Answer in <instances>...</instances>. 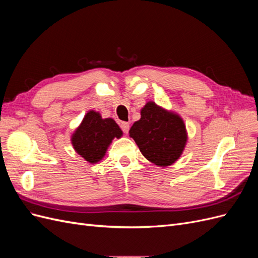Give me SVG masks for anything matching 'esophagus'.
I'll return each mask as SVG.
<instances>
[{
  "label": "esophagus",
  "mask_w": 258,
  "mask_h": 258,
  "mask_svg": "<svg viewBox=\"0 0 258 258\" xmlns=\"http://www.w3.org/2000/svg\"><path fill=\"white\" fill-rule=\"evenodd\" d=\"M120 128H121V130L123 131V134H128L129 128H130L129 122H127V121H121V122H120Z\"/></svg>",
  "instance_id": "34e87169"
}]
</instances>
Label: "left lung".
<instances>
[{
	"mask_svg": "<svg viewBox=\"0 0 258 258\" xmlns=\"http://www.w3.org/2000/svg\"><path fill=\"white\" fill-rule=\"evenodd\" d=\"M144 157L158 167L174 163L184 151L187 132L183 119L153 101L141 110V118L129 130Z\"/></svg>",
	"mask_w": 258,
	"mask_h": 258,
	"instance_id": "left-lung-1",
	"label": "left lung"
}]
</instances>
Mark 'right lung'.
I'll return each mask as SVG.
<instances>
[{
  "label": "right lung",
  "instance_id": "obj_1",
  "mask_svg": "<svg viewBox=\"0 0 258 258\" xmlns=\"http://www.w3.org/2000/svg\"><path fill=\"white\" fill-rule=\"evenodd\" d=\"M122 131L112 118H102L100 113L89 111L72 135L75 152L90 163L102 159L113 139H119Z\"/></svg>",
  "mask_w": 258,
  "mask_h": 258
}]
</instances>
